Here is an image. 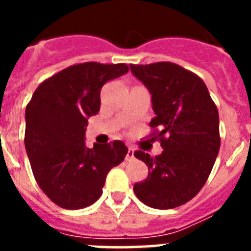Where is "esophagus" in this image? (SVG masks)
<instances>
[{
	"label": "esophagus",
	"mask_w": 251,
	"mask_h": 251,
	"mask_svg": "<svg viewBox=\"0 0 251 251\" xmlns=\"http://www.w3.org/2000/svg\"><path fill=\"white\" fill-rule=\"evenodd\" d=\"M133 159H134V150H133V148H128L126 161H133Z\"/></svg>",
	"instance_id": "1"
}]
</instances>
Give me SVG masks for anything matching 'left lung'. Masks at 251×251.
Returning <instances> with one entry per match:
<instances>
[{
	"label": "left lung",
	"mask_w": 251,
	"mask_h": 251,
	"mask_svg": "<svg viewBox=\"0 0 251 251\" xmlns=\"http://www.w3.org/2000/svg\"><path fill=\"white\" fill-rule=\"evenodd\" d=\"M151 93L163 152L156 157L137 151L148 177L134 185L139 201L168 210L194 199L208 178L220 150L219 112L201 77L174 63L130 65Z\"/></svg>",
	"instance_id": "1"
}]
</instances>
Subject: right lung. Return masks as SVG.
<instances>
[{"instance_id": "obj_1", "label": "right lung", "mask_w": 251, "mask_h": 251, "mask_svg": "<svg viewBox=\"0 0 251 251\" xmlns=\"http://www.w3.org/2000/svg\"><path fill=\"white\" fill-rule=\"evenodd\" d=\"M126 73V64L69 66L40 84L26 106L25 148L32 174L60 207L93 205L103 194L108 172L127 154L122 141L85 145L88 119L100 109L101 88Z\"/></svg>"}]
</instances>
